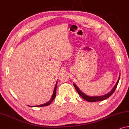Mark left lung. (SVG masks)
Segmentation results:
<instances>
[{"mask_svg": "<svg viewBox=\"0 0 129 129\" xmlns=\"http://www.w3.org/2000/svg\"><path fill=\"white\" fill-rule=\"evenodd\" d=\"M120 75L119 76V79H118L117 83H116V84H115V86H114V87L113 88V89L111 90L110 92L109 93H107V94H105V95H103V96H87V95H86L84 94V93H83L82 91L80 90V89H79V87H77V86L76 85V84L74 83L73 85L75 86L76 90L77 92L79 93V94L80 95V96L82 97L83 99H84V100H87V102H98V101H102V100H104L105 99H106L109 97L111 96L112 95L113 93L114 92V91H115V90L116 89V87H117V86L118 84V83H119V79H120Z\"/></svg>", "mask_w": 129, "mask_h": 129, "instance_id": "obj_1", "label": "left lung"}]
</instances>
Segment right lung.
Here are the masks:
<instances>
[{
	"label": "right lung",
	"mask_w": 129,
	"mask_h": 129,
	"mask_svg": "<svg viewBox=\"0 0 129 129\" xmlns=\"http://www.w3.org/2000/svg\"><path fill=\"white\" fill-rule=\"evenodd\" d=\"M57 82H56L55 87H54V91H53V95H52V98H51V99L49 100V102H47V103H46L42 104V105H38V106H29V107H43V106H48V105H50V104L52 103L53 101V100L54 99V98H56V87H57Z\"/></svg>",
	"instance_id": "add662e5"
}]
</instances>
